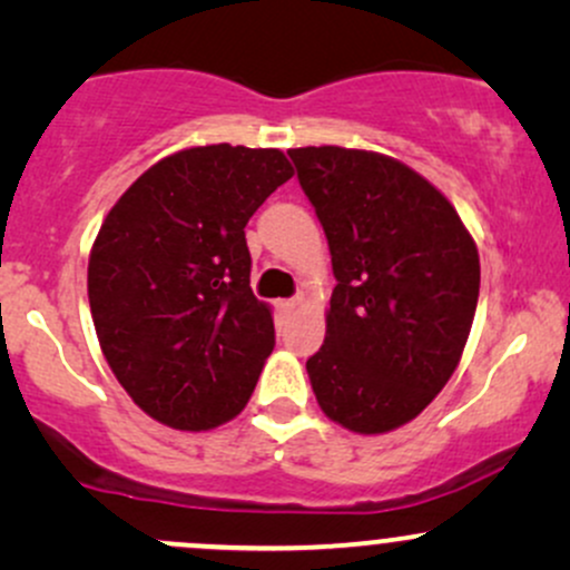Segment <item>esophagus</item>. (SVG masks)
Wrapping results in <instances>:
<instances>
[{
	"instance_id": "obj_1",
	"label": "esophagus",
	"mask_w": 570,
	"mask_h": 570,
	"mask_svg": "<svg viewBox=\"0 0 570 570\" xmlns=\"http://www.w3.org/2000/svg\"><path fill=\"white\" fill-rule=\"evenodd\" d=\"M297 305H299V299H297V297H292V299H281V303H278L281 313H294V311H297Z\"/></svg>"
}]
</instances>
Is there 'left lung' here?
Returning <instances> with one entry per match:
<instances>
[{
  "label": "left lung",
  "instance_id": "left-lung-1",
  "mask_svg": "<svg viewBox=\"0 0 570 570\" xmlns=\"http://www.w3.org/2000/svg\"><path fill=\"white\" fill-rule=\"evenodd\" d=\"M337 286L307 358L326 417L356 434L412 421L444 389L472 330L480 257L450 200L394 158L289 149Z\"/></svg>",
  "mask_w": 570,
  "mask_h": 570
}]
</instances>
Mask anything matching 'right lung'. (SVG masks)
<instances>
[{"mask_svg":"<svg viewBox=\"0 0 570 570\" xmlns=\"http://www.w3.org/2000/svg\"><path fill=\"white\" fill-rule=\"evenodd\" d=\"M286 179L278 149H181L144 171L104 219L88 263L96 335L155 421L206 431L246 407L276 330L252 292L244 227Z\"/></svg>","mask_w":570,"mask_h":570,"instance_id":"obj_1","label":"right lung"}]
</instances>
